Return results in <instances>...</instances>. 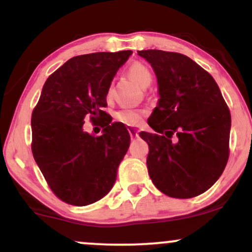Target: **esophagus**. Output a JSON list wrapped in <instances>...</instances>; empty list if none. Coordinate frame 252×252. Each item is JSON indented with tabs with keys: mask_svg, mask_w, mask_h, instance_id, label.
Masks as SVG:
<instances>
[{
	"mask_svg": "<svg viewBox=\"0 0 252 252\" xmlns=\"http://www.w3.org/2000/svg\"><path fill=\"white\" fill-rule=\"evenodd\" d=\"M128 131H129L130 137H131V138H136L138 136L137 129H136L135 126H128Z\"/></svg>",
	"mask_w": 252,
	"mask_h": 252,
	"instance_id": "esophagus-1",
	"label": "esophagus"
}]
</instances>
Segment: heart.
Listing matches in <instances>:
<instances>
[{"mask_svg":"<svg viewBox=\"0 0 252 252\" xmlns=\"http://www.w3.org/2000/svg\"><path fill=\"white\" fill-rule=\"evenodd\" d=\"M128 76L134 79L138 85L142 88H147L150 85L153 80V73L146 63L141 62H135L128 67ZM114 94V89L108 90V98H111ZM147 114L143 109H122L116 114L117 121L122 122L126 126H136L142 121L144 115Z\"/></svg>","mask_w":252,"mask_h":252,"instance_id":"obj_1","label":"heart"}]
</instances>
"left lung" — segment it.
<instances>
[{"label":"left lung","instance_id":"8db88e82","mask_svg":"<svg viewBox=\"0 0 252 252\" xmlns=\"http://www.w3.org/2000/svg\"><path fill=\"white\" fill-rule=\"evenodd\" d=\"M154 68L158 105L148 118L155 132L141 131L149 147L147 168L156 189L176 199L206 192L230 155L231 115L216 80L189 57L138 51Z\"/></svg>","mask_w":252,"mask_h":252}]
</instances>
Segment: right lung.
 <instances>
[{
  "mask_svg": "<svg viewBox=\"0 0 252 252\" xmlns=\"http://www.w3.org/2000/svg\"><path fill=\"white\" fill-rule=\"evenodd\" d=\"M131 51L73 57L48 77L32 112V153L52 192L73 206L109 193L130 144L126 126L104 111L112 78ZM88 117L103 135L82 130Z\"/></svg>",
  "mask_w": 252,
  "mask_h": 252,
  "instance_id": "obj_1",
  "label": "right lung"
}]
</instances>
